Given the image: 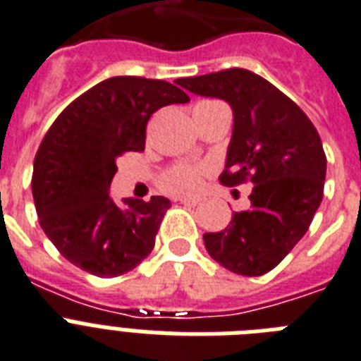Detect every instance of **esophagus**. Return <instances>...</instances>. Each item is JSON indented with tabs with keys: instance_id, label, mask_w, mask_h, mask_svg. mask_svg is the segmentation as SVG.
<instances>
[{
	"instance_id": "34e87169",
	"label": "esophagus",
	"mask_w": 361,
	"mask_h": 361,
	"mask_svg": "<svg viewBox=\"0 0 361 361\" xmlns=\"http://www.w3.org/2000/svg\"><path fill=\"white\" fill-rule=\"evenodd\" d=\"M178 200L181 202V204H183V206H198V204H200V198H189V196H181V198H178Z\"/></svg>"
}]
</instances>
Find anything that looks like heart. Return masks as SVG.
Here are the masks:
<instances>
[{
    "label": "heart",
    "mask_w": 361,
    "mask_h": 361,
    "mask_svg": "<svg viewBox=\"0 0 361 361\" xmlns=\"http://www.w3.org/2000/svg\"><path fill=\"white\" fill-rule=\"evenodd\" d=\"M204 169L196 165H176L166 171L161 185L172 195H192L200 189Z\"/></svg>",
    "instance_id": "b5f03b06"
}]
</instances>
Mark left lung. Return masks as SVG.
Wrapping results in <instances>:
<instances>
[{"instance_id": "obj_1", "label": "left lung", "mask_w": 361, "mask_h": 361, "mask_svg": "<svg viewBox=\"0 0 361 361\" xmlns=\"http://www.w3.org/2000/svg\"><path fill=\"white\" fill-rule=\"evenodd\" d=\"M176 83L192 94L228 102L233 131L221 183H252L250 207L222 231L204 233L207 254L228 271L262 276L307 231L321 206L326 155L300 107L262 75L230 68Z\"/></svg>"}]
</instances>
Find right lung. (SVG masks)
<instances>
[{
	"label": "right lung",
	"instance_id": "obj_1",
	"mask_svg": "<svg viewBox=\"0 0 361 361\" xmlns=\"http://www.w3.org/2000/svg\"><path fill=\"white\" fill-rule=\"evenodd\" d=\"M189 96L161 79L116 75L59 114L38 146L33 200L38 222L61 256L99 278L120 276L148 257L171 200L109 196L116 157L142 152L152 114Z\"/></svg>",
	"mask_w": 361,
	"mask_h": 361
}]
</instances>
